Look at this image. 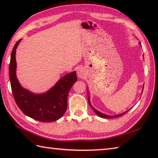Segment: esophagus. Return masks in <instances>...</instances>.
Returning a JSON list of instances; mask_svg holds the SVG:
<instances>
[{"label":"esophagus","mask_w":158,"mask_h":158,"mask_svg":"<svg viewBox=\"0 0 158 158\" xmlns=\"http://www.w3.org/2000/svg\"><path fill=\"white\" fill-rule=\"evenodd\" d=\"M77 75H78V77H80V78H81V77H83L85 76V70L82 67H79V68H78V69L77 70Z\"/></svg>","instance_id":"esophagus-1"}]
</instances>
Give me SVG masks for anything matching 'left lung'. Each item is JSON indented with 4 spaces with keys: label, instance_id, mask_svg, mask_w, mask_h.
<instances>
[{
    "label": "left lung",
    "instance_id": "1",
    "mask_svg": "<svg viewBox=\"0 0 158 158\" xmlns=\"http://www.w3.org/2000/svg\"><path fill=\"white\" fill-rule=\"evenodd\" d=\"M139 45L141 46V44H140V43H139ZM143 88H144V85H143V89H142V93H143ZM88 103H89V106L92 107V109H93V110L95 112V113L97 115H98L99 117H102V118H106V119H109V118H114V117H120V116H122L123 114H125L126 113H127V111H128V110H127L126 111H125V112H123V113H119V114H117V115H106V114H105V113H101V112H100L99 110H96L94 107L92 105V104H91V102H90V99H89V91H88Z\"/></svg>",
    "mask_w": 158,
    "mask_h": 158
}]
</instances>
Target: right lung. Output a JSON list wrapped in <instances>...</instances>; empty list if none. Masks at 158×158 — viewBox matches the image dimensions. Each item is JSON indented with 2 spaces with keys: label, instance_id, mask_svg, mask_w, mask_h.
<instances>
[{
  "label": "right lung",
  "instance_id": "obj_1",
  "mask_svg": "<svg viewBox=\"0 0 158 158\" xmlns=\"http://www.w3.org/2000/svg\"><path fill=\"white\" fill-rule=\"evenodd\" d=\"M22 39L15 43L9 64V79L13 97L22 111L31 118L43 122L59 119L66 112L70 88L77 81L76 71L66 74L48 91L35 94L20 85L16 76V49Z\"/></svg>",
  "mask_w": 158,
  "mask_h": 158
}]
</instances>
